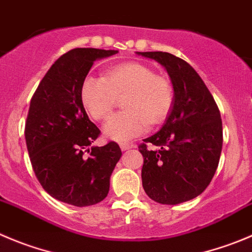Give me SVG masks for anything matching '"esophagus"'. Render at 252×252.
Instances as JSON below:
<instances>
[{"mask_svg": "<svg viewBox=\"0 0 252 252\" xmlns=\"http://www.w3.org/2000/svg\"><path fill=\"white\" fill-rule=\"evenodd\" d=\"M133 147V143H127V142H121L120 143V148L122 151H126V150H130V148Z\"/></svg>", "mask_w": 252, "mask_h": 252, "instance_id": "1", "label": "esophagus"}]
</instances>
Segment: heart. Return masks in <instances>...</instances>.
Listing matches in <instances>:
<instances>
[{
    "label": "heart",
    "mask_w": 252,
    "mask_h": 252,
    "mask_svg": "<svg viewBox=\"0 0 252 252\" xmlns=\"http://www.w3.org/2000/svg\"><path fill=\"white\" fill-rule=\"evenodd\" d=\"M80 97L89 115L97 121L106 119L117 99L124 97L125 111L107 120L104 132L111 140L126 142L146 132L148 124L166 119L173 105L174 89L169 79L156 75L148 65L128 62L109 69L105 78H86Z\"/></svg>",
    "instance_id": "obj_1"
}]
</instances>
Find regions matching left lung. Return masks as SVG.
<instances>
[{
	"mask_svg": "<svg viewBox=\"0 0 252 252\" xmlns=\"http://www.w3.org/2000/svg\"><path fill=\"white\" fill-rule=\"evenodd\" d=\"M164 66L174 100L163 127L138 146L143 156L142 186L151 199L176 205L205 190L222 147V124L214 97L198 73L166 52H137ZM152 143L153 149L147 147Z\"/></svg>",
	"mask_w": 252,
	"mask_h": 252,
	"instance_id": "8db88e82",
	"label": "left lung"
}]
</instances>
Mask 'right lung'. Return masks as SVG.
Wrapping results in <instances>:
<instances>
[{"label":"right lung","mask_w":252,"mask_h":252,"mask_svg":"<svg viewBox=\"0 0 252 252\" xmlns=\"http://www.w3.org/2000/svg\"><path fill=\"white\" fill-rule=\"evenodd\" d=\"M116 53L69 50L50 66L31 100L25 135L33 171L43 189L66 204L88 207L104 200L122 155L112 141L89 150L100 130L89 120L80 97L94 62Z\"/></svg>","instance_id":"obj_1"}]
</instances>
